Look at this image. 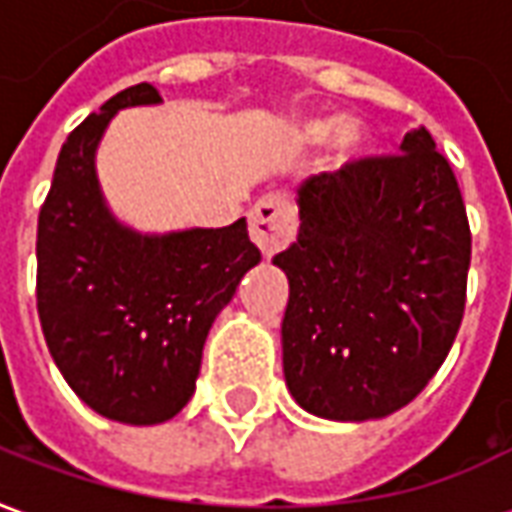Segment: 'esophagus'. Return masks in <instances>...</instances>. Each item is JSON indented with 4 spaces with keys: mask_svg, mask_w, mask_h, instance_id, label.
Here are the masks:
<instances>
[{
    "mask_svg": "<svg viewBox=\"0 0 512 512\" xmlns=\"http://www.w3.org/2000/svg\"><path fill=\"white\" fill-rule=\"evenodd\" d=\"M249 235L263 255H277L279 249H285L296 238V216L290 205L277 197H263L249 211Z\"/></svg>",
    "mask_w": 512,
    "mask_h": 512,
    "instance_id": "34e87169",
    "label": "esophagus"
}]
</instances>
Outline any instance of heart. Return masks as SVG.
Here are the masks:
<instances>
[{
    "mask_svg": "<svg viewBox=\"0 0 512 512\" xmlns=\"http://www.w3.org/2000/svg\"><path fill=\"white\" fill-rule=\"evenodd\" d=\"M332 128V120H310V123H304V136L312 139V142H318L323 136H329ZM332 145L340 156H354L356 150H362V145H365V131H362V126L354 123V120H345V123H340V126L334 128Z\"/></svg>",
    "mask_w": 512,
    "mask_h": 512,
    "instance_id": "1",
    "label": "heart"
}]
</instances>
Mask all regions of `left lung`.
<instances>
[{
	"instance_id": "obj_1",
	"label": "left lung",
	"mask_w": 512,
	"mask_h": 512,
	"mask_svg": "<svg viewBox=\"0 0 512 512\" xmlns=\"http://www.w3.org/2000/svg\"><path fill=\"white\" fill-rule=\"evenodd\" d=\"M296 202L299 238L274 257L290 282L285 384L315 417H389L461 329L472 233L458 180L419 126L397 156L307 178Z\"/></svg>"
}]
</instances>
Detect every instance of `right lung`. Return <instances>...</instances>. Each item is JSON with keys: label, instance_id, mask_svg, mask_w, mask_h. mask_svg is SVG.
I'll list each match as a JSON object with an SVG mask.
<instances>
[{"label": "right lung", "instance_id": "1", "mask_svg": "<svg viewBox=\"0 0 512 512\" xmlns=\"http://www.w3.org/2000/svg\"><path fill=\"white\" fill-rule=\"evenodd\" d=\"M153 84L109 98L57 158L38 219V315L54 365L101 417L167 422L194 395L202 348L260 249L230 227L139 233L106 205L95 153L120 109L156 106Z\"/></svg>", "mask_w": 512, "mask_h": 512}]
</instances>
